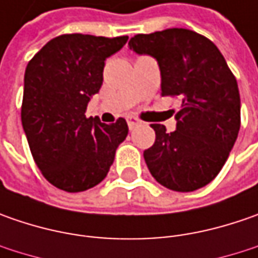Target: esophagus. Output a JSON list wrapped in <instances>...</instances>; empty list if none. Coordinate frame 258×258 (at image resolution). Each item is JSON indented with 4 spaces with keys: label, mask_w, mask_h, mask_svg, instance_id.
Wrapping results in <instances>:
<instances>
[{
    "label": "esophagus",
    "mask_w": 258,
    "mask_h": 258,
    "mask_svg": "<svg viewBox=\"0 0 258 258\" xmlns=\"http://www.w3.org/2000/svg\"><path fill=\"white\" fill-rule=\"evenodd\" d=\"M126 120H127V126H129V129H134L136 124H139V119L138 117H135V116H127L126 117Z\"/></svg>",
    "instance_id": "34e87169"
}]
</instances>
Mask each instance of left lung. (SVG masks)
<instances>
[{"label": "left lung", "mask_w": 258, "mask_h": 258, "mask_svg": "<svg viewBox=\"0 0 258 258\" xmlns=\"http://www.w3.org/2000/svg\"><path fill=\"white\" fill-rule=\"evenodd\" d=\"M136 54L154 57L161 70L162 96L182 102L176 131L152 124L156 139L144 152L155 179L178 192L210 183L221 171L240 131V92L227 61L207 37L168 28L129 40Z\"/></svg>", "instance_id": "8db88e82"}]
</instances>
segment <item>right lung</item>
Instances as JSON below:
<instances>
[{
    "instance_id": "obj_1",
    "label": "right lung",
    "mask_w": 258,
    "mask_h": 258,
    "mask_svg": "<svg viewBox=\"0 0 258 258\" xmlns=\"http://www.w3.org/2000/svg\"><path fill=\"white\" fill-rule=\"evenodd\" d=\"M126 41L127 35H58L27 64L23 129L38 169L58 189L82 192L102 182L127 136L123 117L107 124L85 114L102 87L106 58Z\"/></svg>"
}]
</instances>
